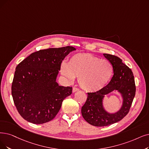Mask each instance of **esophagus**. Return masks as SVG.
<instances>
[{
  "mask_svg": "<svg viewBox=\"0 0 149 149\" xmlns=\"http://www.w3.org/2000/svg\"><path fill=\"white\" fill-rule=\"evenodd\" d=\"M79 91V88H77V87H73V93L76 92V91Z\"/></svg>",
  "mask_w": 149,
  "mask_h": 149,
  "instance_id": "obj_1",
  "label": "esophagus"
}]
</instances>
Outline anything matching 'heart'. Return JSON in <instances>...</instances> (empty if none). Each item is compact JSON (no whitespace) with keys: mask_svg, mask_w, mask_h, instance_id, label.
Masks as SVG:
<instances>
[{"mask_svg":"<svg viewBox=\"0 0 149 149\" xmlns=\"http://www.w3.org/2000/svg\"><path fill=\"white\" fill-rule=\"evenodd\" d=\"M60 71L69 82H73L78 77L79 84L84 91L95 92L102 89L109 81L113 68L108 60L79 53L71 56L68 63L63 62Z\"/></svg>","mask_w":149,"mask_h":149,"instance_id":"b5f03b06","label":"heart"}]
</instances>
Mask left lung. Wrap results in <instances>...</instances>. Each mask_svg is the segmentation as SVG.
<instances>
[{"label":"left lung","instance_id":"1","mask_svg":"<svg viewBox=\"0 0 149 149\" xmlns=\"http://www.w3.org/2000/svg\"><path fill=\"white\" fill-rule=\"evenodd\" d=\"M111 63L114 75L109 84L102 89L92 93H87L86 102L82 107L83 118L89 124L95 127H105L121 120L128 114L135 96L136 86L132 70L117 56L103 54ZM117 91L121 95L123 103L117 112L111 113L103 106L106 95Z\"/></svg>","mask_w":149,"mask_h":149}]
</instances>
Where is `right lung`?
Returning a JSON list of instances; mask_svg holds the SVG:
<instances>
[{
  "label": "right lung",
  "mask_w": 149,
  "mask_h": 149,
  "mask_svg": "<svg viewBox=\"0 0 149 149\" xmlns=\"http://www.w3.org/2000/svg\"><path fill=\"white\" fill-rule=\"evenodd\" d=\"M76 50L73 46L35 52L17 65L11 86L16 109L26 120L42 124L52 120L72 87L56 81L62 61Z\"/></svg>",
  "instance_id": "obj_1"
}]
</instances>
